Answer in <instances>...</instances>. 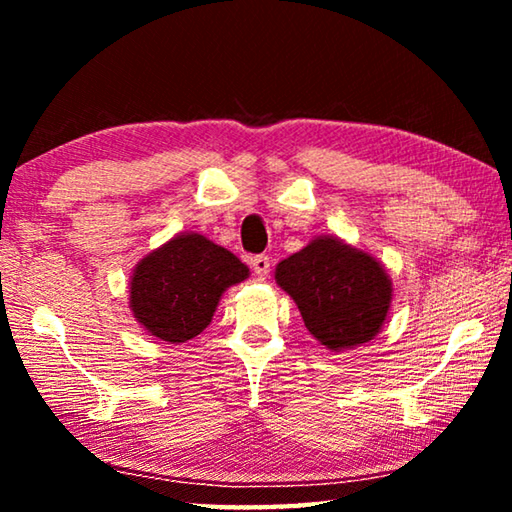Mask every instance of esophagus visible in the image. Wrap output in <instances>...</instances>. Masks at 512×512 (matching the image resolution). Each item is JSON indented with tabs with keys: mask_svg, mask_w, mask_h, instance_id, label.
<instances>
[{
	"mask_svg": "<svg viewBox=\"0 0 512 512\" xmlns=\"http://www.w3.org/2000/svg\"><path fill=\"white\" fill-rule=\"evenodd\" d=\"M250 264H253V271L257 277H266L268 271H271V257L268 255H255L250 259Z\"/></svg>",
	"mask_w": 512,
	"mask_h": 512,
	"instance_id": "obj_1",
	"label": "esophagus"
}]
</instances>
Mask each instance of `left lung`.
<instances>
[{
	"label": "left lung",
	"mask_w": 512,
	"mask_h": 512,
	"mask_svg": "<svg viewBox=\"0 0 512 512\" xmlns=\"http://www.w3.org/2000/svg\"><path fill=\"white\" fill-rule=\"evenodd\" d=\"M275 282L298 305L309 334L332 352L375 339L393 300L384 266L334 235L311 239L282 259Z\"/></svg>",
	"instance_id": "8db88e82"
}]
</instances>
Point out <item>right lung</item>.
Returning <instances> with one entry per match:
<instances>
[{
    "instance_id": "right-lung-1",
    "label": "right lung",
    "mask_w": 512,
    "mask_h": 512,
    "mask_svg": "<svg viewBox=\"0 0 512 512\" xmlns=\"http://www.w3.org/2000/svg\"><path fill=\"white\" fill-rule=\"evenodd\" d=\"M248 275V266L228 248L198 232H180L137 262L128 300L146 332L178 345L201 334L225 289Z\"/></svg>"
}]
</instances>
